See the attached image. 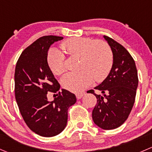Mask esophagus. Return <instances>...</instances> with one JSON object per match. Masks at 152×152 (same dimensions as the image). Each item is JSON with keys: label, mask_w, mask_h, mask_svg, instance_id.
<instances>
[{"label": "esophagus", "mask_w": 152, "mask_h": 152, "mask_svg": "<svg viewBox=\"0 0 152 152\" xmlns=\"http://www.w3.org/2000/svg\"><path fill=\"white\" fill-rule=\"evenodd\" d=\"M84 94H85V93H79V94H76V98H77L78 99H80L83 96Z\"/></svg>", "instance_id": "1"}]
</instances>
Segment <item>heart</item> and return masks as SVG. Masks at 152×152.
I'll list each match as a JSON object with an SVG mask.
<instances>
[{
  "label": "heart",
  "mask_w": 152,
  "mask_h": 152,
  "mask_svg": "<svg viewBox=\"0 0 152 152\" xmlns=\"http://www.w3.org/2000/svg\"><path fill=\"white\" fill-rule=\"evenodd\" d=\"M60 46L69 56L80 58V71L67 73L61 81L65 89L81 92L91 85L94 79L100 82L108 76L113 58L111 48L105 42L89 38H70L64 41ZM47 62L55 75L61 76L65 72L64 57L58 50H50Z\"/></svg>",
  "instance_id": "heart-1"
}]
</instances>
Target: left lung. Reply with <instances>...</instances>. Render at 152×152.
I'll list each match as a JSON object with an SVG mask.
<instances>
[{"label":"left lung","mask_w":152,"mask_h":152,"mask_svg":"<svg viewBox=\"0 0 152 152\" xmlns=\"http://www.w3.org/2000/svg\"><path fill=\"white\" fill-rule=\"evenodd\" d=\"M113 53V66L106 79L95 89L102 94L92 112L94 123L104 130L117 129L129 117L136 96L138 76L134 60L127 50L111 38L103 35Z\"/></svg>","instance_id":"1"}]
</instances>
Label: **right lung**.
<instances>
[{
  "instance_id": "1",
  "label": "right lung",
  "mask_w": 152,
  "mask_h": 152,
  "mask_svg": "<svg viewBox=\"0 0 152 152\" xmlns=\"http://www.w3.org/2000/svg\"><path fill=\"white\" fill-rule=\"evenodd\" d=\"M63 37L39 38L22 52L15 70V94L23 120L40 136L50 137L67 126V110L76 102L75 94L65 89L59 91L53 101H48V92L59 91L60 85L47 62L48 50Z\"/></svg>"
}]
</instances>
